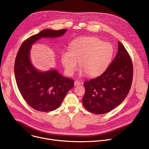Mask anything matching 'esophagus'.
Returning a JSON list of instances; mask_svg holds the SVG:
<instances>
[{
	"label": "esophagus",
	"mask_w": 149,
	"mask_h": 149,
	"mask_svg": "<svg viewBox=\"0 0 149 149\" xmlns=\"http://www.w3.org/2000/svg\"><path fill=\"white\" fill-rule=\"evenodd\" d=\"M81 82L79 81H78V80H76V81H74V85L75 86H78V85H79V84H81Z\"/></svg>",
	"instance_id": "1"
}]
</instances>
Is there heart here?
<instances>
[{"mask_svg": "<svg viewBox=\"0 0 149 149\" xmlns=\"http://www.w3.org/2000/svg\"><path fill=\"white\" fill-rule=\"evenodd\" d=\"M114 53V48L110 43L96 37H85L72 42L70 51H63L61 61L68 75H72L77 71L79 62L82 72L94 77L107 70Z\"/></svg>", "mask_w": 149, "mask_h": 149, "instance_id": "b5f03b06", "label": "heart"}]
</instances>
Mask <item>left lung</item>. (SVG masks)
Listing matches in <instances>:
<instances>
[{"label": "left lung", "instance_id": "obj_1", "mask_svg": "<svg viewBox=\"0 0 149 149\" xmlns=\"http://www.w3.org/2000/svg\"><path fill=\"white\" fill-rule=\"evenodd\" d=\"M116 56L100 76L85 81L84 107L88 111L102 114L117 107L125 98L132 86L133 67L131 57L118 42Z\"/></svg>", "mask_w": 149, "mask_h": 149}]
</instances>
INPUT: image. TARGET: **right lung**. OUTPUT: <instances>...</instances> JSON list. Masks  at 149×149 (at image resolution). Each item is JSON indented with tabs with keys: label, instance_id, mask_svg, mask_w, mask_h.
I'll use <instances>...</instances> for the list:
<instances>
[{
	"label": "right lung",
	"instance_id": "1",
	"mask_svg": "<svg viewBox=\"0 0 149 149\" xmlns=\"http://www.w3.org/2000/svg\"><path fill=\"white\" fill-rule=\"evenodd\" d=\"M66 31L44 29L24 40L17 52L14 67L17 86L26 103L37 111L47 112L58 108L74 84L56 70L41 72L36 70L29 59L30 49L37 40L59 37Z\"/></svg>",
	"mask_w": 149,
	"mask_h": 149
}]
</instances>
